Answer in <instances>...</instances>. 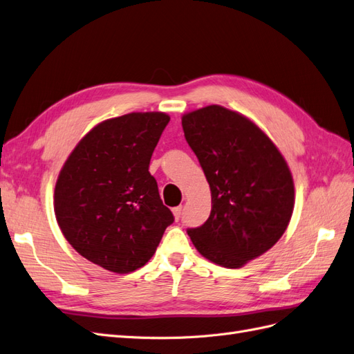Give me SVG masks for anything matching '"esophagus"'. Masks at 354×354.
<instances>
[{"label": "esophagus", "mask_w": 354, "mask_h": 354, "mask_svg": "<svg viewBox=\"0 0 354 354\" xmlns=\"http://www.w3.org/2000/svg\"><path fill=\"white\" fill-rule=\"evenodd\" d=\"M171 212H174V216H175V219L178 221V219L180 218V212H183V207H180V206H176V207L171 209Z\"/></svg>", "instance_id": "esophagus-1"}]
</instances>
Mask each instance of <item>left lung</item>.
<instances>
[{
    "label": "left lung",
    "instance_id": "8db88e82",
    "mask_svg": "<svg viewBox=\"0 0 354 354\" xmlns=\"http://www.w3.org/2000/svg\"><path fill=\"white\" fill-rule=\"evenodd\" d=\"M183 129L212 194L209 219L188 236L206 259L240 268L283 236L295 205L290 169L274 142L243 114L209 105Z\"/></svg>",
    "mask_w": 354,
    "mask_h": 354
}]
</instances>
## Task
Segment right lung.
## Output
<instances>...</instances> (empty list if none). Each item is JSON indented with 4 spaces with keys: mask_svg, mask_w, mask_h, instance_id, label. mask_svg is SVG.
Wrapping results in <instances>:
<instances>
[{
    "mask_svg": "<svg viewBox=\"0 0 354 354\" xmlns=\"http://www.w3.org/2000/svg\"><path fill=\"white\" fill-rule=\"evenodd\" d=\"M169 120L154 111L105 120L59 171L53 205L60 231L80 255L117 274L144 267L174 222L148 171Z\"/></svg>",
    "mask_w": 354,
    "mask_h": 354,
    "instance_id": "add662e5",
    "label": "right lung"
}]
</instances>
